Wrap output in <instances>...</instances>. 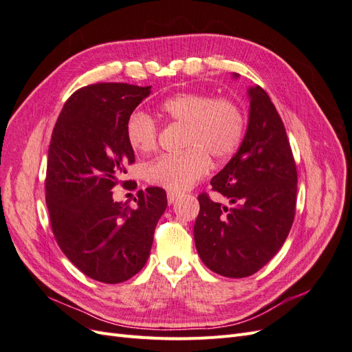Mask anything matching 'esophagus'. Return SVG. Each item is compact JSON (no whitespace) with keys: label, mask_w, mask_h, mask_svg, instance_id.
<instances>
[{"label":"esophagus","mask_w":352,"mask_h":352,"mask_svg":"<svg viewBox=\"0 0 352 352\" xmlns=\"http://www.w3.org/2000/svg\"><path fill=\"white\" fill-rule=\"evenodd\" d=\"M180 195L177 194V192H172V190H168L167 192V201H168V204H173V202L179 198Z\"/></svg>","instance_id":"obj_1"}]
</instances>
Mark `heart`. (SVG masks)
Wrapping results in <instances>:
<instances>
[{
  "label": "heart",
  "mask_w": 352,
  "mask_h": 352,
  "mask_svg": "<svg viewBox=\"0 0 352 352\" xmlns=\"http://www.w3.org/2000/svg\"><path fill=\"white\" fill-rule=\"evenodd\" d=\"M158 113L172 123L184 124L180 148L185 151L164 155L145 170L153 185L180 192L194 186L210 168V160L225 162L236 153L245 132V113L230 98H214L204 92H180L158 105ZM126 140L140 155L158 146L157 124L145 113L136 111L126 122Z\"/></svg>",
  "instance_id": "obj_1"
}]
</instances>
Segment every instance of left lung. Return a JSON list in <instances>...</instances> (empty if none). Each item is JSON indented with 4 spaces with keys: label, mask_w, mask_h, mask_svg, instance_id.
Listing matches in <instances>:
<instances>
[{
    "label": "left lung",
    "mask_w": 352,
    "mask_h": 352,
    "mask_svg": "<svg viewBox=\"0 0 352 352\" xmlns=\"http://www.w3.org/2000/svg\"><path fill=\"white\" fill-rule=\"evenodd\" d=\"M248 98L243 141L210 182L232 207L201 194L194 225L202 263L235 279L258 272L282 248L296 206V166L280 116L258 85L248 88Z\"/></svg>",
    "instance_id": "obj_1"
}]
</instances>
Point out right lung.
Instances as JSON below:
<instances>
[{"label":"right lung","instance_id":"obj_1","mask_svg":"<svg viewBox=\"0 0 352 352\" xmlns=\"http://www.w3.org/2000/svg\"><path fill=\"white\" fill-rule=\"evenodd\" d=\"M150 94L151 87L129 83L89 85L66 101L52 131L45 179L51 228L66 257L102 283L124 282L144 267L167 207L162 188L138 190L135 208L111 192L135 162L126 122Z\"/></svg>","mask_w":352,"mask_h":352}]
</instances>
